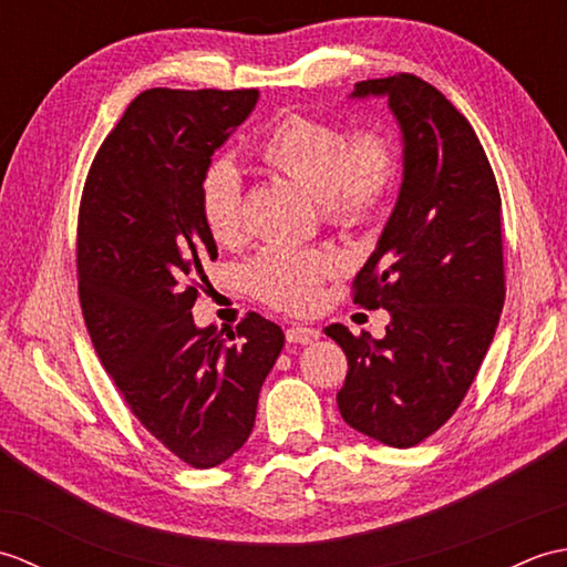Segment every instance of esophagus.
Segmentation results:
<instances>
[{"instance_id": "obj_1", "label": "esophagus", "mask_w": 567, "mask_h": 567, "mask_svg": "<svg viewBox=\"0 0 567 567\" xmlns=\"http://www.w3.org/2000/svg\"><path fill=\"white\" fill-rule=\"evenodd\" d=\"M287 341L290 343H311V341H317L319 339V329H315V327H305V323H295V327H290L287 329Z\"/></svg>"}]
</instances>
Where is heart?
I'll return each mask as SVG.
<instances>
[{
	"instance_id": "1",
	"label": "heart",
	"mask_w": 567,
	"mask_h": 567,
	"mask_svg": "<svg viewBox=\"0 0 567 567\" xmlns=\"http://www.w3.org/2000/svg\"><path fill=\"white\" fill-rule=\"evenodd\" d=\"M256 155L270 171L295 179L319 202V212L336 226L370 219L394 187L396 155L380 131L346 136L336 124L307 114H287L258 143ZM199 216L221 246L240 238V175L234 163L216 161L199 183ZM323 248L268 246L248 262L246 282L265 305L307 311L333 270Z\"/></svg>"
}]
</instances>
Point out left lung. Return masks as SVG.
Wrapping results in <instances>:
<instances>
[{
    "label": "left lung",
    "instance_id": "8db88e82",
    "mask_svg": "<svg viewBox=\"0 0 567 567\" xmlns=\"http://www.w3.org/2000/svg\"><path fill=\"white\" fill-rule=\"evenodd\" d=\"M351 97H388L404 177L353 302L388 309L384 339L323 331L343 348L336 394L348 426L409 449L449 421L495 339L504 307L502 199L483 143L443 94L409 72L363 80Z\"/></svg>",
    "mask_w": 567,
    "mask_h": 567
}]
</instances>
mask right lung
<instances>
[{
	"mask_svg": "<svg viewBox=\"0 0 567 567\" xmlns=\"http://www.w3.org/2000/svg\"><path fill=\"white\" fill-rule=\"evenodd\" d=\"M256 102L258 90L141 92L94 155L80 202L78 290L94 351L151 436L192 467L248 441L285 346L256 311L226 336L192 319L202 262L216 258L202 175Z\"/></svg>",
	"mask_w": 567,
	"mask_h": 567,
	"instance_id": "obj_1",
	"label": "right lung"
}]
</instances>
